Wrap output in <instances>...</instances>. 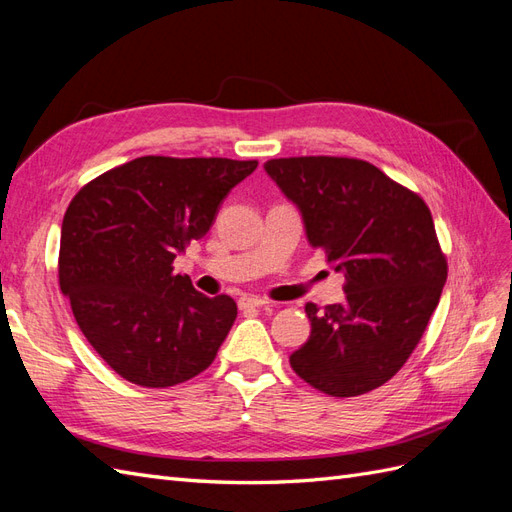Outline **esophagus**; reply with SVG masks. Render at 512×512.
Returning <instances> with one entry per match:
<instances>
[{"label": "esophagus", "instance_id": "esophagus-1", "mask_svg": "<svg viewBox=\"0 0 512 512\" xmlns=\"http://www.w3.org/2000/svg\"><path fill=\"white\" fill-rule=\"evenodd\" d=\"M238 305H240V309H255V307L268 305V300L257 298V296H242V298L238 300Z\"/></svg>", "mask_w": 512, "mask_h": 512}]
</instances>
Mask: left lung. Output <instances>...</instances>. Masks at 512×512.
I'll return each mask as SVG.
<instances>
[{
	"label": "left lung",
	"instance_id": "1",
	"mask_svg": "<svg viewBox=\"0 0 512 512\" xmlns=\"http://www.w3.org/2000/svg\"><path fill=\"white\" fill-rule=\"evenodd\" d=\"M264 168L303 214L309 244L346 277L344 303L305 305L311 335L292 352V370L333 398L385 385L422 339L448 279L428 205L355 157H279Z\"/></svg>",
	"mask_w": 512,
	"mask_h": 512
}]
</instances>
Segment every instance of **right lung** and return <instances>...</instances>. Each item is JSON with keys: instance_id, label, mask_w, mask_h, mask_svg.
<instances>
[{"instance_id": "obj_1", "label": "right lung", "mask_w": 512, "mask_h": 512, "mask_svg": "<svg viewBox=\"0 0 512 512\" xmlns=\"http://www.w3.org/2000/svg\"><path fill=\"white\" fill-rule=\"evenodd\" d=\"M255 168V160L144 155L73 196L60 233V290L88 344L125 381L173 387L216 359L238 305L196 292L173 261Z\"/></svg>"}]
</instances>
